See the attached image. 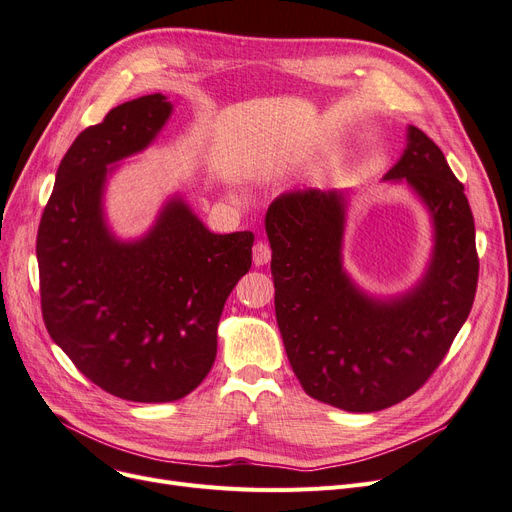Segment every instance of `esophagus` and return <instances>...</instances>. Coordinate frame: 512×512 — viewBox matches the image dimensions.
<instances>
[{
    "label": "esophagus",
    "instance_id": "obj_1",
    "mask_svg": "<svg viewBox=\"0 0 512 512\" xmlns=\"http://www.w3.org/2000/svg\"><path fill=\"white\" fill-rule=\"evenodd\" d=\"M252 258H254L256 267H264V264H267V262L271 260V248H269L267 243L258 241V243L254 245V250H252Z\"/></svg>",
    "mask_w": 512,
    "mask_h": 512
}]
</instances>
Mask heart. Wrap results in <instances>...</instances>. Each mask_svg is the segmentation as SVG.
I'll use <instances>...</instances> for the list:
<instances>
[{"label":"heart","instance_id":"heart-1","mask_svg":"<svg viewBox=\"0 0 512 512\" xmlns=\"http://www.w3.org/2000/svg\"><path fill=\"white\" fill-rule=\"evenodd\" d=\"M233 197H235V195H233Z\"/></svg>","mask_w":512,"mask_h":512}]
</instances>
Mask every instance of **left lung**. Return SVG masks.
<instances>
[{"label":"left lung","instance_id":"left-lung-1","mask_svg":"<svg viewBox=\"0 0 512 512\" xmlns=\"http://www.w3.org/2000/svg\"><path fill=\"white\" fill-rule=\"evenodd\" d=\"M382 180L410 189L433 229L424 273L397 294L367 292L344 269L353 191L294 189L264 218L292 370L306 395L355 414L391 407L428 380L470 313L479 277L473 212L435 142L407 126Z\"/></svg>","mask_w":512,"mask_h":512}]
</instances>
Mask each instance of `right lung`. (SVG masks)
Returning a JSON list of instances; mask_svg holds the SVG:
<instances>
[{
	"label": "right lung",
	"mask_w": 512,
	"mask_h": 512,
	"mask_svg": "<svg viewBox=\"0 0 512 512\" xmlns=\"http://www.w3.org/2000/svg\"><path fill=\"white\" fill-rule=\"evenodd\" d=\"M172 111L168 96L149 94L81 132L37 231L48 334L102 391L136 403L178 401L203 382L224 302L252 267L254 235L212 233L180 193L142 235L113 231L109 180L153 145Z\"/></svg>",
	"instance_id": "right-lung-1"
}]
</instances>
